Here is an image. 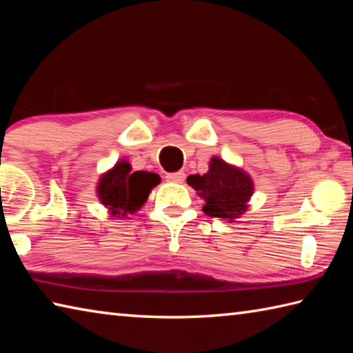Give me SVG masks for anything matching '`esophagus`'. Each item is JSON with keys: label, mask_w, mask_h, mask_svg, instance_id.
<instances>
[{"label": "esophagus", "mask_w": 353, "mask_h": 353, "mask_svg": "<svg viewBox=\"0 0 353 353\" xmlns=\"http://www.w3.org/2000/svg\"><path fill=\"white\" fill-rule=\"evenodd\" d=\"M168 182H176V183H182L185 181V172L183 171H176V172H168L167 176Z\"/></svg>", "instance_id": "34e87169"}]
</instances>
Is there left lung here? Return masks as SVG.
<instances>
[{
  "mask_svg": "<svg viewBox=\"0 0 353 353\" xmlns=\"http://www.w3.org/2000/svg\"><path fill=\"white\" fill-rule=\"evenodd\" d=\"M186 182L206 200L203 212L210 217L231 220L239 217L252 194L250 176L219 157L211 159L206 174L188 176Z\"/></svg>",
  "mask_w": 353,
  "mask_h": 353,
  "instance_id": "left-lung-1",
  "label": "left lung"
}]
</instances>
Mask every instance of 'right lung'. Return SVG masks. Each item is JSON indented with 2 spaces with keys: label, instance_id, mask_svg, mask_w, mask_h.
I'll use <instances>...</instances> for the list:
<instances>
[{
  "label": "right lung",
  "instance_id": "add662e5",
  "mask_svg": "<svg viewBox=\"0 0 353 353\" xmlns=\"http://www.w3.org/2000/svg\"><path fill=\"white\" fill-rule=\"evenodd\" d=\"M161 182L156 172L131 171L130 163L122 161L116 167L103 174L98 194L101 202L108 206L113 216H130L136 212L147 200L153 186Z\"/></svg>",
  "mask_w": 353,
  "mask_h": 353
}]
</instances>
